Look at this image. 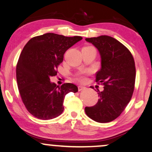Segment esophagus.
Listing matches in <instances>:
<instances>
[{
    "label": "esophagus",
    "mask_w": 152,
    "mask_h": 152,
    "mask_svg": "<svg viewBox=\"0 0 152 152\" xmlns=\"http://www.w3.org/2000/svg\"><path fill=\"white\" fill-rule=\"evenodd\" d=\"M78 91H81V90L86 89V87H83V86H79L78 87Z\"/></svg>",
    "instance_id": "esophagus-1"
}]
</instances>
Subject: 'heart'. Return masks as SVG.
Returning a JSON list of instances; mask_svg holds the SVG:
<instances>
[{"label":"heart","mask_w":152,"mask_h":152,"mask_svg":"<svg viewBox=\"0 0 152 152\" xmlns=\"http://www.w3.org/2000/svg\"><path fill=\"white\" fill-rule=\"evenodd\" d=\"M84 75H85V73H84V72L80 73V74L78 75V78L80 80V81H84V80H85Z\"/></svg>","instance_id":"b5f03b06"}]
</instances>
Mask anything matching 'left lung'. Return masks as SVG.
<instances>
[{"label": "left lung", "instance_id": "8db88e82", "mask_svg": "<svg viewBox=\"0 0 152 152\" xmlns=\"http://www.w3.org/2000/svg\"><path fill=\"white\" fill-rule=\"evenodd\" d=\"M86 41L93 44L100 55L101 69L96 74V82L104 85L103 91L97 90V103L86 107V114L95 121H112L124 111L132 97L136 74L135 61L129 50L111 36H100Z\"/></svg>", "mask_w": 152, "mask_h": 152}]
</instances>
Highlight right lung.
Returning a JSON list of instances; mask_svg holds the SVG:
<instances>
[{
	"mask_svg": "<svg viewBox=\"0 0 152 152\" xmlns=\"http://www.w3.org/2000/svg\"><path fill=\"white\" fill-rule=\"evenodd\" d=\"M82 38L47 33L32 38L25 45L17 64V81L23 103L34 117L56 118L64 111L65 95L78 92L74 84L59 86L50 78L57 75L65 52Z\"/></svg>",
	"mask_w": 152,
	"mask_h": 152,
	"instance_id": "obj_1",
	"label": "right lung"
}]
</instances>
